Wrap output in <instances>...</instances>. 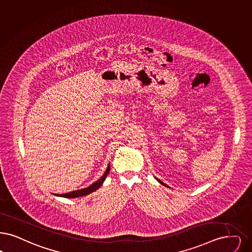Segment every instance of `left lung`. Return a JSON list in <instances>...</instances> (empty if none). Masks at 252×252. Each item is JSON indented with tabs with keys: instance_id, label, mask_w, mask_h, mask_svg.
Masks as SVG:
<instances>
[{
	"instance_id": "obj_1",
	"label": "left lung",
	"mask_w": 252,
	"mask_h": 252,
	"mask_svg": "<svg viewBox=\"0 0 252 252\" xmlns=\"http://www.w3.org/2000/svg\"><path fill=\"white\" fill-rule=\"evenodd\" d=\"M158 181H159V180H158ZM159 182H160V183H161L162 185H164V183H162L161 181H159Z\"/></svg>"
}]
</instances>
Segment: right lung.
I'll return each instance as SVG.
<instances>
[{"mask_svg":"<svg viewBox=\"0 0 252 252\" xmlns=\"http://www.w3.org/2000/svg\"><path fill=\"white\" fill-rule=\"evenodd\" d=\"M111 171V166L109 164L107 170L105 171V173L103 174V176L101 177L100 179H98L97 181L94 182V184H92L90 187L83 189H80V190H76V191L69 192L66 194H61V195H57V196H61V197H64V198H78V197H82L85 196L87 194H90L92 192L95 191L97 189H99L101 185L103 184V182L105 181L107 175L109 174V172Z\"/></svg>","mask_w":252,"mask_h":252,"instance_id":"1","label":"right lung"}]
</instances>
